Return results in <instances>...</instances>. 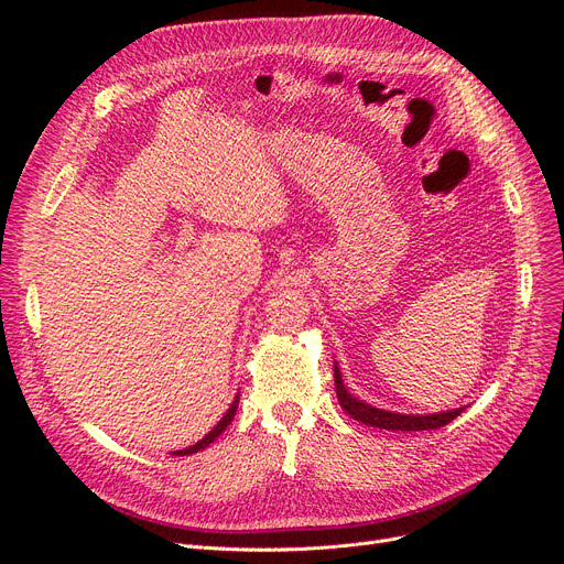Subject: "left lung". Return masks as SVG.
<instances>
[{"label":"left lung","mask_w":564,"mask_h":564,"mask_svg":"<svg viewBox=\"0 0 564 564\" xmlns=\"http://www.w3.org/2000/svg\"><path fill=\"white\" fill-rule=\"evenodd\" d=\"M334 379H336V395L340 406L349 413L354 421L366 423L370 427L379 430H391V432H421V430H438L443 425H448L455 421L464 409H453V411H441V413H427V416H411V413H393L387 409H377L372 404H366L364 400H357L351 393H347L338 364H334Z\"/></svg>","instance_id":"obj_1"}]
</instances>
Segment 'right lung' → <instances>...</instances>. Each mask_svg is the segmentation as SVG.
Here are the masks:
<instances>
[{
    "label": "right lung",
    "mask_w": 564,
    "mask_h": 564,
    "mask_svg": "<svg viewBox=\"0 0 564 564\" xmlns=\"http://www.w3.org/2000/svg\"><path fill=\"white\" fill-rule=\"evenodd\" d=\"M237 402H240V395H235V400H232V404L228 406V411L224 413V419L210 430V432H207L198 443H194V446H189V448H185V451H175L173 455H194V453H198V451H203V448H207V446H210V443L230 425V421L235 419V411H237Z\"/></svg>",
    "instance_id": "obj_1"
}]
</instances>
